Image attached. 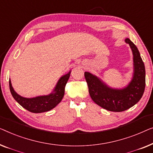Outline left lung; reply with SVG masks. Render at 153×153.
<instances>
[{
  "instance_id": "8db88e82",
  "label": "left lung",
  "mask_w": 153,
  "mask_h": 153,
  "mask_svg": "<svg viewBox=\"0 0 153 153\" xmlns=\"http://www.w3.org/2000/svg\"><path fill=\"white\" fill-rule=\"evenodd\" d=\"M126 42L132 48L134 60L132 80L123 89H113L105 85L100 79L89 72L85 73L90 96L94 102L108 111H123L139 102L143 96L146 86V71L137 46L129 39Z\"/></svg>"
}]
</instances>
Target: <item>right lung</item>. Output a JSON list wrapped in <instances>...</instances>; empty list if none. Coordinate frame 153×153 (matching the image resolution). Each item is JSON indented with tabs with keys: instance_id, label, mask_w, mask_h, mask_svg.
<instances>
[{
	"instance_id": "right-lung-1",
	"label": "right lung",
	"mask_w": 153,
	"mask_h": 153,
	"mask_svg": "<svg viewBox=\"0 0 153 153\" xmlns=\"http://www.w3.org/2000/svg\"><path fill=\"white\" fill-rule=\"evenodd\" d=\"M71 72L62 76L56 85L53 93L48 96H38L33 98H23L14 91L12 87L11 81H9L10 89L12 95L17 102L23 108L33 113H42L54 108L62 100L64 95L65 86L70 77Z\"/></svg>"
}]
</instances>
